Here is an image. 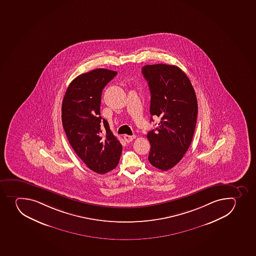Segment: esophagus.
<instances>
[{"mask_svg": "<svg viewBox=\"0 0 256 256\" xmlns=\"http://www.w3.org/2000/svg\"><path fill=\"white\" fill-rule=\"evenodd\" d=\"M124 138L125 141L127 142H130L132 141L136 138V136L135 135H132V136H130V135H124Z\"/></svg>", "mask_w": 256, "mask_h": 256, "instance_id": "obj_1", "label": "esophagus"}]
</instances>
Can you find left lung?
Wrapping results in <instances>:
<instances>
[{
	"label": "left lung",
	"mask_w": 256,
	"mask_h": 256,
	"mask_svg": "<svg viewBox=\"0 0 256 256\" xmlns=\"http://www.w3.org/2000/svg\"><path fill=\"white\" fill-rule=\"evenodd\" d=\"M142 73L151 92L150 114L161 118L158 127L146 135L151 144L148 161L168 170L190 146L198 118L196 96L190 80L178 66L146 64Z\"/></svg>",
	"instance_id": "obj_1"
}]
</instances>
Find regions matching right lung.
I'll return each instance as SVG.
<instances>
[{"mask_svg":"<svg viewBox=\"0 0 256 256\" xmlns=\"http://www.w3.org/2000/svg\"><path fill=\"white\" fill-rule=\"evenodd\" d=\"M116 74L106 68L82 74L70 84L62 102V124L71 146L98 174L114 169L122 154V144L100 116L102 90Z\"/></svg>","mask_w":256,"mask_h":256,"instance_id":"right-lung-1","label":"right lung"}]
</instances>
